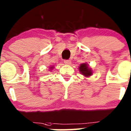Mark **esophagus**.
<instances>
[{
	"instance_id": "obj_1",
	"label": "esophagus",
	"mask_w": 131,
	"mask_h": 131,
	"mask_svg": "<svg viewBox=\"0 0 131 131\" xmlns=\"http://www.w3.org/2000/svg\"><path fill=\"white\" fill-rule=\"evenodd\" d=\"M64 63L67 64H70L71 63V61L70 59H65L64 61Z\"/></svg>"
}]
</instances>
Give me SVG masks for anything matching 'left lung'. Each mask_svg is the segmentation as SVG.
I'll list each match as a JSON object with an SVG mask.
<instances>
[{
    "instance_id": "obj_1",
    "label": "left lung",
    "mask_w": 131,
    "mask_h": 131,
    "mask_svg": "<svg viewBox=\"0 0 131 131\" xmlns=\"http://www.w3.org/2000/svg\"><path fill=\"white\" fill-rule=\"evenodd\" d=\"M79 70L82 75L85 77H89L92 75V70L90 68H89L88 64L85 63H82L80 64V67H79Z\"/></svg>"
}]
</instances>
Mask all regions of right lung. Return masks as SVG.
<instances>
[{
  "instance_id": "1",
  "label": "right lung",
  "mask_w": 131,
  "mask_h": 131,
  "mask_svg": "<svg viewBox=\"0 0 131 131\" xmlns=\"http://www.w3.org/2000/svg\"><path fill=\"white\" fill-rule=\"evenodd\" d=\"M53 68V67H51V68Z\"/></svg>"
}]
</instances>
